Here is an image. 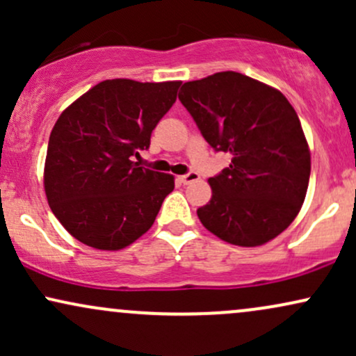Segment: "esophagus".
<instances>
[{
	"mask_svg": "<svg viewBox=\"0 0 356 356\" xmlns=\"http://www.w3.org/2000/svg\"><path fill=\"white\" fill-rule=\"evenodd\" d=\"M179 181H181L184 186H187V184H192V182H197L199 181V174L197 172H187L179 177Z\"/></svg>",
	"mask_w": 356,
	"mask_h": 356,
	"instance_id": "esophagus-1",
	"label": "esophagus"
}]
</instances>
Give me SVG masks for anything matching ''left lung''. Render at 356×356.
Listing matches in <instances>:
<instances>
[{
    "instance_id": "1",
    "label": "left lung",
    "mask_w": 356,
    "mask_h": 356,
    "mask_svg": "<svg viewBox=\"0 0 356 356\" xmlns=\"http://www.w3.org/2000/svg\"><path fill=\"white\" fill-rule=\"evenodd\" d=\"M179 100L207 144L231 154L197 209L204 227L236 246L275 239L300 212L312 172L295 108L280 90L238 72L187 81Z\"/></svg>"
}]
</instances>
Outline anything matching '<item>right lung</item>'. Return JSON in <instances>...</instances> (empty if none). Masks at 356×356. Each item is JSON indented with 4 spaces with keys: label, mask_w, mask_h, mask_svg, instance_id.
Instances as JSON below:
<instances>
[{
    "label": "right lung",
    "mask_w": 356,
    "mask_h": 356,
    "mask_svg": "<svg viewBox=\"0 0 356 356\" xmlns=\"http://www.w3.org/2000/svg\"><path fill=\"white\" fill-rule=\"evenodd\" d=\"M181 81H100L61 113L50 134L44 192L75 239L117 251L150 229L174 177L134 162L177 99Z\"/></svg>",
    "instance_id": "obj_1"
}]
</instances>
